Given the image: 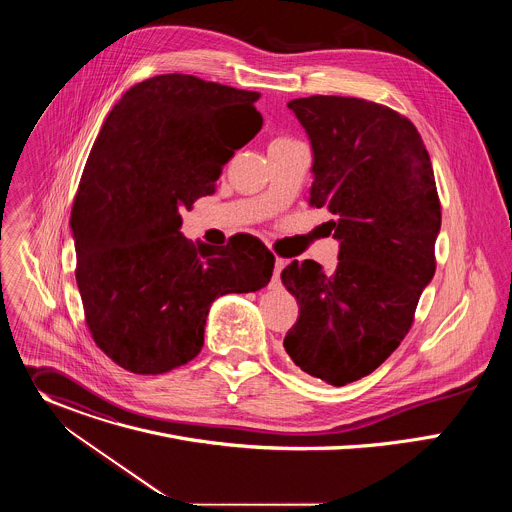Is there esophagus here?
Wrapping results in <instances>:
<instances>
[{"label": "esophagus", "mask_w": 512, "mask_h": 512, "mask_svg": "<svg viewBox=\"0 0 512 512\" xmlns=\"http://www.w3.org/2000/svg\"><path fill=\"white\" fill-rule=\"evenodd\" d=\"M285 267V261L283 259H275V271H273V279H271V287H279V283H281V269Z\"/></svg>", "instance_id": "obj_1"}]
</instances>
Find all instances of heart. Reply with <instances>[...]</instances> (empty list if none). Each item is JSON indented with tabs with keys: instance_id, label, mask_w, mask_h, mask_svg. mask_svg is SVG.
Wrapping results in <instances>:
<instances>
[{
	"instance_id": "b5f03b06",
	"label": "heart",
	"mask_w": 512,
	"mask_h": 512,
	"mask_svg": "<svg viewBox=\"0 0 512 512\" xmlns=\"http://www.w3.org/2000/svg\"><path fill=\"white\" fill-rule=\"evenodd\" d=\"M275 141H289V139H285V137H279V139H275Z\"/></svg>"
}]
</instances>
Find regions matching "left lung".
I'll return each mask as SVG.
<instances>
[{"instance_id": "8db88e82", "label": "left lung", "mask_w": 512, "mask_h": 512, "mask_svg": "<svg viewBox=\"0 0 512 512\" xmlns=\"http://www.w3.org/2000/svg\"><path fill=\"white\" fill-rule=\"evenodd\" d=\"M287 107L312 143L310 206L334 214L326 225L340 251L330 273L312 259L281 271L300 304L283 348L304 373L342 387L381 367L409 332L435 273L442 206L423 139L405 115L336 95Z\"/></svg>"}]
</instances>
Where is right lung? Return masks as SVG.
<instances>
[{
  "label": "right lung",
  "mask_w": 512,
  "mask_h": 512,
  "mask_svg": "<svg viewBox=\"0 0 512 512\" xmlns=\"http://www.w3.org/2000/svg\"><path fill=\"white\" fill-rule=\"evenodd\" d=\"M259 93L160 75L131 87L107 115L70 212L77 285L95 344L121 369L162 375L204 344L210 304L265 287L273 253L251 235L194 245L180 212L214 192L235 150L263 125ZM239 114L244 133L222 125Z\"/></svg>",
  "instance_id": "1"
}]
</instances>
